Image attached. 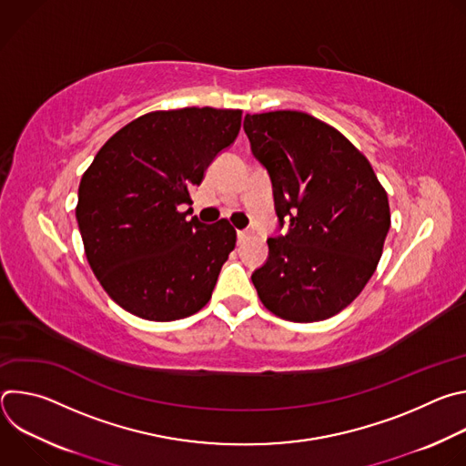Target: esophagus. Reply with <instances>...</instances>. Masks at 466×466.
I'll return each instance as SVG.
<instances>
[{
  "mask_svg": "<svg viewBox=\"0 0 466 466\" xmlns=\"http://www.w3.org/2000/svg\"><path fill=\"white\" fill-rule=\"evenodd\" d=\"M248 234H250L248 230H238V243H241Z\"/></svg>",
  "mask_w": 466,
  "mask_h": 466,
  "instance_id": "34e87169",
  "label": "esophagus"
}]
</instances>
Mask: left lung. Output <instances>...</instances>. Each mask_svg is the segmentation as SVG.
Masks as SVG:
<instances>
[{
  "label": "left lung",
  "instance_id": "8db88e82",
  "mask_svg": "<svg viewBox=\"0 0 466 466\" xmlns=\"http://www.w3.org/2000/svg\"><path fill=\"white\" fill-rule=\"evenodd\" d=\"M252 155L268 169L286 236L252 273L277 317L317 322L345 309L367 286L390 227L389 201L369 160L328 123L297 110L247 114Z\"/></svg>",
  "mask_w": 466,
  "mask_h": 466
}]
</instances>
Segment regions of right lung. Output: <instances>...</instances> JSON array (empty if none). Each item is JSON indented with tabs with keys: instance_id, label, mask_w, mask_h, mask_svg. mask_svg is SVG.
<instances>
[{
	"instance_id": "1",
	"label": "right lung",
	"mask_w": 466,
	"mask_h": 466,
	"mask_svg": "<svg viewBox=\"0 0 466 466\" xmlns=\"http://www.w3.org/2000/svg\"><path fill=\"white\" fill-rule=\"evenodd\" d=\"M241 110H157L119 128L79 184L76 218L90 268L128 313L167 322L205 308L236 230L187 219L189 189L234 144Z\"/></svg>"
}]
</instances>
